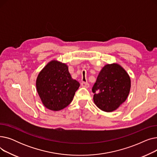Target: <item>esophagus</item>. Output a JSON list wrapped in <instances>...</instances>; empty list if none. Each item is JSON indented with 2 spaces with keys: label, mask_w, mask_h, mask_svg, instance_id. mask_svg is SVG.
<instances>
[{
  "label": "esophagus",
  "mask_w": 157,
  "mask_h": 157,
  "mask_svg": "<svg viewBox=\"0 0 157 157\" xmlns=\"http://www.w3.org/2000/svg\"><path fill=\"white\" fill-rule=\"evenodd\" d=\"M81 85L83 86V87H85V88H88L89 87V83H88V82H85V81H83V82H81Z\"/></svg>",
  "instance_id": "34e87169"
}]
</instances>
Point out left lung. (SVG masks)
Segmentation results:
<instances>
[{"label": "left lung", "mask_w": 157, "mask_h": 157, "mask_svg": "<svg viewBox=\"0 0 157 157\" xmlns=\"http://www.w3.org/2000/svg\"><path fill=\"white\" fill-rule=\"evenodd\" d=\"M130 89L128 74L117 63L105 65L92 87L94 101L105 112L116 110L125 101Z\"/></svg>", "instance_id": "8db88e82"}]
</instances>
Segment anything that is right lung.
Instances as JSON below:
<instances>
[{
    "mask_svg": "<svg viewBox=\"0 0 157 157\" xmlns=\"http://www.w3.org/2000/svg\"><path fill=\"white\" fill-rule=\"evenodd\" d=\"M79 83L71 78L67 65L53 60L39 74L36 88L43 104L52 111L66 108L72 101Z\"/></svg>",
    "mask_w": 157,
    "mask_h": 157,
    "instance_id": "add662e5",
    "label": "right lung"
}]
</instances>
